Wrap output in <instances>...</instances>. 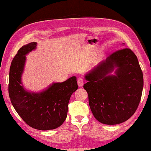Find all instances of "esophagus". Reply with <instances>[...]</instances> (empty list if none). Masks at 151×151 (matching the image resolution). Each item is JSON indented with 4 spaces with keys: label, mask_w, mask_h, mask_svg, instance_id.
<instances>
[{
    "label": "esophagus",
    "mask_w": 151,
    "mask_h": 151,
    "mask_svg": "<svg viewBox=\"0 0 151 151\" xmlns=\"http://www.w3.org/2000/svg\"><path fill=\"white\" fill-rule=\"evenodd\" d=\"M77 83H78V86L82 87L83 84H84V79H83V78L82 77H79L77 80Z\"/></svg>",
    "instance_id": "1"
}]
</instances>
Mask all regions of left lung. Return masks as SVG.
Masks as SVG:
<instances>
[{"instance_id": "left-lung-1", "label": "left lung", "mask_w": 151, "mask_h": 151, "mask_svg": "<svg viewBox=\"0 0 151 151\" xmlns=\"http://www.w3.org/2000/svg\"><path fill=\"white\" fill-rule=\"evenodd\" d=\"M115 66L118 67L116 75L107 76ZM85 78L88 81L84 88L88 94L89 107L100 123L119 124L135 113L142 98L143 76L132 50L124 48L115 51Z\"/></svg>"}]
</instances>
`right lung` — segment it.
<instances>
[{
    "label": "right lung",
    "instance_id": "right-lung-1",
    "mask_svg": "<svg viewBox=\"0 0 151 151\" xmlns=\"http://www.w3.org/2000/svg\"><path fill=\"white\" fill-rule=\"evenodd\" d=\"M36 43L22 46L13 59L9 74L8 93L13 106L30 127L41 130H52L65 121L70 96L78 89L75 76L54 83L40 93L26 91L21 86L25 55L36 49Z\"/></svg>",
    "mask_w": 151,
    "mask_h": 151
}]
</instances>
